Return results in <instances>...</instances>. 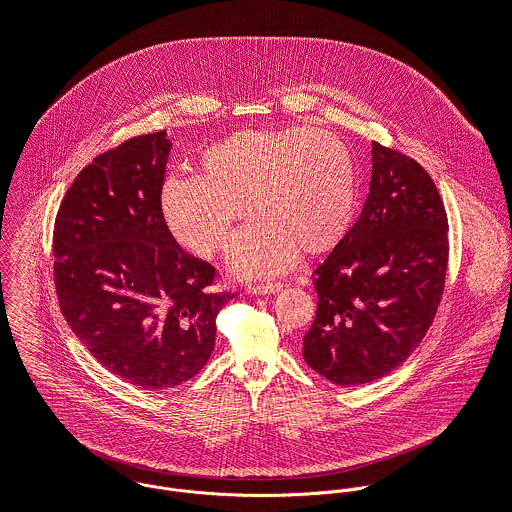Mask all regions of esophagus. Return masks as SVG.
Masks as SVG:
<instances>
[{
	"label": "esophagus",
	"instance_id": "obj_1",
	"mask_svg": "<svg viewBox=\"0 0 512 512\" xmlns=\"http://www.w3.org/2000/svg\"><path fill=\"white\" fill-rule=\"evenodd\" d=\"M283 289V285L281 283H261V285H251L247 291L249 293H253V295H275V293H279Z\"/></svg>",
	"mask_w": 512,
	"mask_h": 512
}]
</instances>
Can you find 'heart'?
Wrapping results in <instances>:
<instances>
[{
	"label": "heart",
	"instance_id": "b5f03b06",
	"mask_svg": "<svg viewBox=\"0 0 512 512\" xmlns=\"http://www.w3.org/2000/svg\"><path fill=\"white\" fill-rule=\"evenodd\" d=\"M199 169L201 175H175L163 183V219L181 247L209 257L251 211L257 219L229 251V269L239 277L277 275L299 249L325 255L351 231L355 165L347 147L325 131H235L203 151Z\"/></svg>",
	"mask_w": 512,
	"mask_h": 512
}]
</instances>
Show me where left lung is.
<instances>
[{"mask_svg": "<svg viewBox=\"0 0 512 512\" xmlns=\"http://www.w3.org/2000/svg\"><path fill=\"white\" fill-rule=\"evenodd\" d=\"M365 207L315 271L317 315L303 339L307 365L335 385L377 381L423 341L441 303L447 213L431 175L373 141Z\"/></svg>", "mask_w": 512, "mask_h": 512, "instance_id": "left-lung-1", "label": "left lung"}]
</instances>
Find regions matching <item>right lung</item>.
<instances>
[{"mask_svg":"<svg viewBox=\"0 0 512 512\" xmlns=\"http://www.w3.org/2000/svg\"><path fill=\"white\" fill-rule=\"evenodd\" d=\"M171 141L147 133L97 155L67 189L53 231L63 317L109 373L163 391L195 377L215 319L235 295H209L215 269L187 255L161 213Z\"/></svg>","mask_w":512,"mask_h":512,"instance_id":"1","label":"right lung"}]
</instances>
